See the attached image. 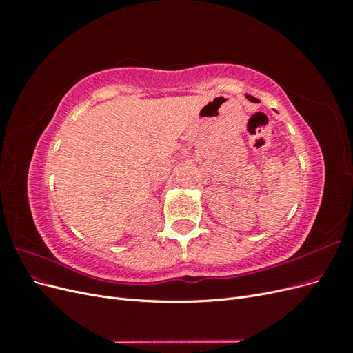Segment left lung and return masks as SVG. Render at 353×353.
<instances>
[{"label":"left lung","mask_w":353,"mask_h":353,"mask_svg":"<svg viewBox=\"0 0 353 353\" xmlns=\"http://www.w3.org/2000/svg\"><path fill=\"white\" fill-rule=\"evenodd\" d=\"M245 97H248L250 101H254V103H259V100L258 99H254L253 95H245Z\"/></svg>","instance_id":"left-lung-1"}]
</instances>
